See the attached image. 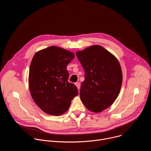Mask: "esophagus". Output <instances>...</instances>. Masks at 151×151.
Returning a JSON list of instances; mask_svg holds the SVG:
<instances>
[{"instance_id": "1", "label": "esophagus", "mask_w": 151, "mask_h": 151, "mask_svg": "<svg viewBox=\"0 0 151 151\" xmlns=\"http://www.w3.org/2000/svg\"><path fill=\"white\" fill-rule=\"evenodd\" d=\"M75 85H76V87H77L78 89V90H79V88H80V87H81L80 83H79V82H76V83H75Z\"/></svg>"}]
</instances>
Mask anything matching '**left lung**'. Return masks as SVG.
Segmentation results:
<instances>
[{
    "label": "left lung",
    "mask_w": 151,
    "mask_h": 151,
    "mask_svg": "<svg viewBox=\"0 0 151 151\" xmlns=\"http://www.w3.org/2000/svg\"><path fill=\"white\" fill-rule=\"evenodd\" d=\"M76 56L85 71L81 100L89 111L101 112L112 104L119 93L122 81L120 64L100 45L78 51Z\"/></svg>",
    "instance_id": "left-lung-1"
}]
</instances>
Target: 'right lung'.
I'll return each mask as SVG.
<instances>
[{
	"label": "right lung",
	"mask_w": 151,
	"mask_h": 151,
	"mask_svg": "<svg viewBox=\"0 0 151 151\" xmlns=\"http://www.w3.org/2000/svg\"><path fill=\"white\" fill-rule=\"evenodd\" d=\"M74 57L68 50L51 46L37 52L32 58L30 91L35 103L48 114L58 116L66 112L78 94L76 85L68 82L66 69Z\"/></svg>",
	"instance_id": "right-lung-1"
}]
</instances>
